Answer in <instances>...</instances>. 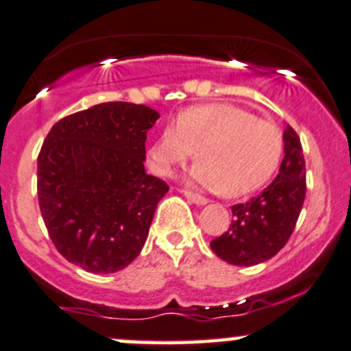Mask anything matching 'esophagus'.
Listing matches in <instances>:
<instances>
[{"label": "esophagus", "mask_w": 351, "mask_h": 351, "mask_svg": "<svg viewBox=\"0 0 351 351\" xmlns=\"http://www.w3.org/2000/svg\"><path fill=\"white\" fill-rule=\"evenodd\" d=\"M183 195H185L186 198H189L190 202H192V204H195V205H207L208 204V200L205 197H200V195H197V193H192V192H183Z\"/></svg>", "instance_id": "1"}]
</instances>
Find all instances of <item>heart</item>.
<instances>
[{
  "instance_id": "1",
  "label": "heart",
  "mask_w": 351,
  "mask_h": 351,
  "mask_svg": "<svg viewBox=\"0 0 351 351\" xmlns=\"http://www.w3.org/2000/svg\"><path fill=\"white\" fill-rule=\"evenodd\" d=\"M282 151L284 139L275 123L236 105L212 104L180 112L176 123L166 125L149 147L147 159L156 175L168 176L195 153L198 165L190 171V182L238 198L271 178Z\"/></svg>"
}]
</instances>
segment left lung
I'll return each mask as SVG.
<instances>
[{
    "label": "left lung",
    "instance_id": "left-lung-1",
    "mask_svg": "<svg viewBox=\"0 0 351 351\" xmlns=\"http://www.w3.org/2000/svg\"><path fill=\"white\" fill-rule=\"evenodd\" d=\"M306 198V161L295 130L284 129V159L278 175L258 197L232 205L231 228L210 243L221 260L253 267L278 253L292 234Z\"/></svg>",
    "mask_w": 351,
    "mask_h": 351
}]
</instances>
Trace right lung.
<instances>
[{
  "instance_id": "1",
  "label": "right lung",
  "mask_w": 351,
  "mask_h": 351,
  "mask_svg": "<svg viewBox=\"0 0 351 351\" xmlns=\"http://www.w3.org/2000/svg\"><path fill=\"white\" fill-rule=\"evenodd\" d=\"M159 113L110 101L59 120L37 159V195L52 243L69 263L115 274L132 263L168 192L147 175V130Z\"/></svg>"
}]
</instances>
